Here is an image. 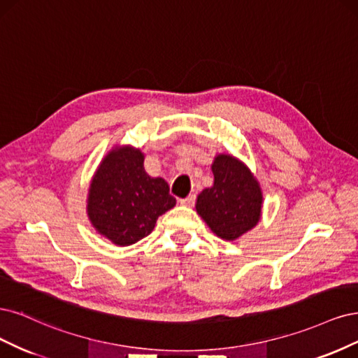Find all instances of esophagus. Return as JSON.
<instances>
[{
    "mask_svg": "<svg viewBox=\"0 0 358 358\" xmlns=\"http://www.w3.org/2000/svg\"><path fill=\"white\" fill-rule=\"evenodd\" d=\"M194 201H196V196H194V194H189L187 198L181 199L180 203L184 205V206H193V205H194Z\"/></svg>",
    "mask_w": 358,
    "mask_h": 358,
    "instance_id": "esophagus-1",
    "label": "esophagus"
}]
</instances>
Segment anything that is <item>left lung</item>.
Returning a JSON list of instances; mask_svg holds the SVG:
<instances>
[{
	"mask_svg": "<svg viewBox=\"0 0 358 358\" xmlns=\"http://www.w3.org/2000/svg\"><path fill=\"white\" fill-rule=\"evenodd\" d=\"M211 171L214 182L198 194L196 213L218 238L235 241L260 220V182L250 168L232 155H217Z\"/></svg>",
	"mask_w": 358,
	"mask_h": 358,
	"instance_id": "8db88e82",
	"label": "left lung"
}]
</instances>
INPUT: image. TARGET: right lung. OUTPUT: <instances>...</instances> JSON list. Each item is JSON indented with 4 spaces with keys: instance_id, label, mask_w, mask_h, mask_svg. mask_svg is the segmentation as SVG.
<instances>
[{
    "instance_id": "right-lung-1",
    "label": "right lung",
    "mask_w": 358,
    "mask_h": 358,
    "mask_svg": "<svg viewBox=\"0 0 358 358\" xmlns=\"http://www.w3.org/2000/svg\"><path fill=\"white\" fill-rule=\"evenodd\" d=\"M86 202L90 224L119 247L152 234L159 215L176 206L168 182L147 174L144 153L132 145L113 147L101 160Z\"/></svg>"
}]
</instances>
